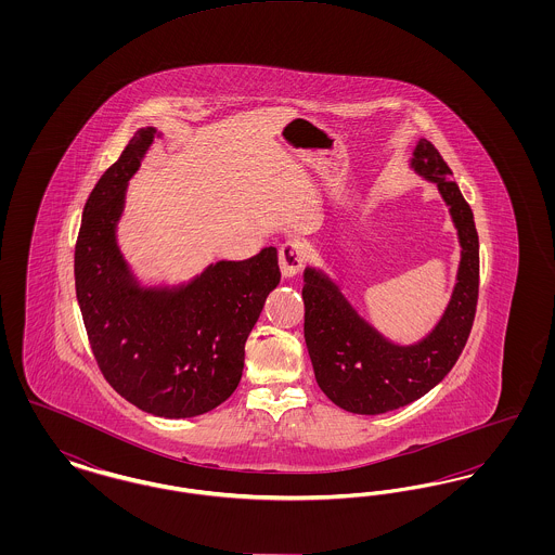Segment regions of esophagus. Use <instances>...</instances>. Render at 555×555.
Returning a JSON list of instances; mask_svg holds the SVG:
<instances>
[{"label": "esophagus", "instance_id": "obj_1", "mask_svg": "<svg viewBox=\"0 0 555 555\" xmlns=\"http://www.w3.org/2000/svg\"><path fill=\"white\" fill-rule=\"evenodd\" d=\"M308 262V251L299 241H285L279 247V264L285 279L299 274V270Z\"/></svg>", "mask_w": 555, "mask_h": 555}]
</instances>
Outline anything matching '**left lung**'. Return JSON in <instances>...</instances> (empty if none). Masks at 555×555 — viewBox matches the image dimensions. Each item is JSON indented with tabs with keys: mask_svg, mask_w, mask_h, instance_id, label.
I'll return each instance as SVG.
<instances>
[{
	"mask_svg": "<svg viewBox=\"0 0 555 555\" xmlns=\"http://www.w3.org/2000/svg\"><path fill=\"white\" fill-rule=\"evenodd\" d=\"M412 168L437 183L462 245L457 283L448 310L421 344L396 345L372 328L339 287L317 268L304 272V337L318 387L353 414H385L426 396L457 362L468 341L478 301V233L448 162L421 139Z\"/></svg>",
	"mask_w": 555,
	"mask_h": 555,
	"instance_id": "left-lung-1",
	"label": "left lung"
}]
</instances>
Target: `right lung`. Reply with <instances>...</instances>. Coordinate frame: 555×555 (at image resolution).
I'll list each match as a JSON object with an SVG mask.
<instances>
[{
  "label": "right lung",
  "instance_id": "add662e5",
  "mask_svg": "<svg viewBox=\"0 0 555 555\" xmlns=\"http://www.w3.org/2000/svg\"><path fill=\"white\" fill-rule=\"evenodd\" d=\"M156 129L134 132L93 186L75 247L80 314L95 362L118 396L162 418H191L233 396L245 341L281 281L274 247L216 262L191 283L139 287L116 245L127 183Z\"/></svg>",
  "mask_w": 555,
  "mask_h": 555
}]
</instances>
